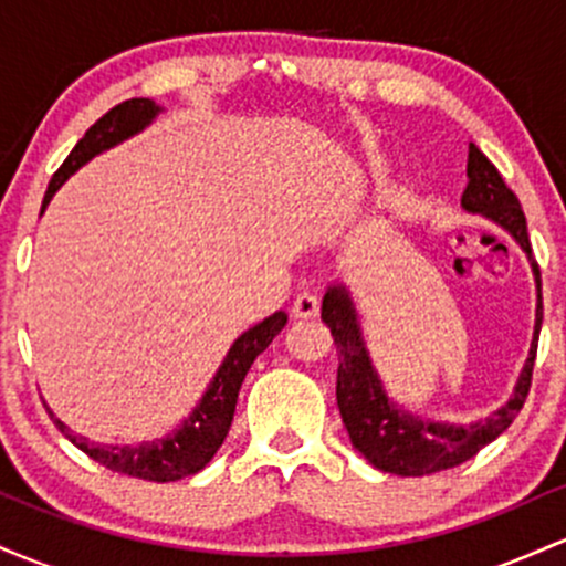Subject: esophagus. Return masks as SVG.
<instances>
[{"label":"esophagus","mask_w":566,"mask_h":566,"mask_svg":"<svg viewBox=\"0 0 566 566\" xmlns=\"http://www.w3.org/2000/svg\"><path fill=\"white\" fill-rule=\"evenodd\" d=\"M291 313H294V317H302V321H310V317L321 313V300H317V294H313V291H302V294H296Z\"/></svg>","instance_id":"esophagus-1"}]
</instances>
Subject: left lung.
I'll return each mask as SVG.
<instances>
[{
  "mask_svg": "<svg viewBox=\"0 0 566 566\" xmlns=\"http://www.w3.org/2000/svg\"><path fill=\"white\" fill-rule=\"evenodd\" d=\"M462 208L471 213H484L486 219L497 221L503 230L516 238V243L532 259L530 232H526V216L522 211L516 192L507 187L500 170L492 160L471 144L468 151V187L462 195ZM539 285V266L532 262ZM323 323L332 328L339 368H336V403H339L342 422L350 433L353 447L371 462L374 468L396 475H430L449 471L475 457L486 443H492L503 430L516 420L522 406L530 396L532 368L537 355V334L543 326V294L537 304L535 342H532L530 358L518 377L516 392L503 409L494 411L484 422L475 424H443L422 422L398 409L385 396L382 382L374 371L371 360L360 339L358 317H355L353 302L342 285H332L323 296L321 310Z\"/></svg>",
  "mask_w": 566,
  "mask_h": 566,
  "instance_id": "1",
  "label": "left lung"
}]
</instances>
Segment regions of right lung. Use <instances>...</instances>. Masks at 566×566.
Returning a JSON list of instances; mask_svg holds the SVG:
<instances>
[{
  "instance_id": "add662e5",
  "label": "right lung",
  "mask_w": 566,
  "mask_h": 566,
  "mask_svg": "<svg viewBox=\"0 0 566 566\" xmlns=\"http://www.w3.org/2000/svg\"><path fill=\"white\" fill-rule=\"evenodd\" d=\"M157 112H160V106H155V101L130 98L114 106V109L106 112L101 119H95L85 136L80 138L77 146L69 151V157L63 160L61 168L53 174V181L48 184V192H44L42 211L48 208L55 189H59L74 170L82 168V165L98 155V151L109 149V146L125 142L133 133L144 130L146 125L155 119ZM285 323H289V315L275 313L264 317L262 323H256V326L249 328L245 334H240L230 347V353H227L224 364L216 371L213 382L208 385L198 409L189 415V420H184V424L176 433L157 438V441L138 443V447H109V443L101 447V443H91L87 438L74 436L66 424L55 420L50 409L48 415L53 417L55 428H59L74 447L82 449V452L93 457L98 465L109 468L114 473L133 475V479L144 481H157V484L187 479V475L202 471V468L211 462V457L219 452L227 433H230L234 403H238V392L245 374H249L256 355L264 353L266 347H270V342L283 332Z\"/></svg>"
}]
</instances>
